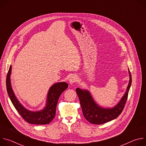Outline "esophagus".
Masks as SVG:
<instances>
[{"label": "esophagus", "instance_id": "1", "mask_svg": "<svg viewBox=\"0 0 146 146\" xmlns=\"http://www.w3.org/2000/svg\"><path fill=\"white\" fill-rule=\"evenodd\" d=\"M77 76H76L75 75H72L70 77V78H69V83L70 84H73V83L76 82L77 81Z\"/></svg>", "mask_w": 146, "mask_h": 146}]
</instances>
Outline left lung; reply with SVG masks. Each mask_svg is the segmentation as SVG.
<instances>
[{"label": "left lung", "mask_w": 146, "mask_h": 146, "mask_svg": "<svg viewBox=\"0 0 146 146\" xmlns=\"http://www.w3.org/2000/svg\"><path fill=\"white\" fill-rule=\"evenodd\" d=\"M130 80L127 92L118 105L112 109H103L98 106L94 101L88 91L76 88L82 113L85 118L91 123L103 124L118 117L123 110L127 102L128 92L132 84V76L129 70Z\"/></svg>", "instance_id": "8db88e82"}]
</instances>
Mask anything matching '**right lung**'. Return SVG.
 Segmentation results:
<instances>
[{
    "label": "right lung",
    "instance_id": "add662e5",
    "mask_svg": "<svg viewBox=\"0 0 146 146\" xmlns=\"http://www.w3.org/2000/svg\"><path fill=\"white\" fill-rule=\"evenodd\" d=\"M11 66H10L6 78V87L10 99L17 111L27 122L31 124L45 125L49 123L55 117L58 101L60 95L68 87L66 82H58L54 84L48 93L47 103L44 110L33 112L25 109L14 94L10 83Z\"/></svg>",
    "mask_w": 146,
    "mask_h": 146
}]
</instances>
